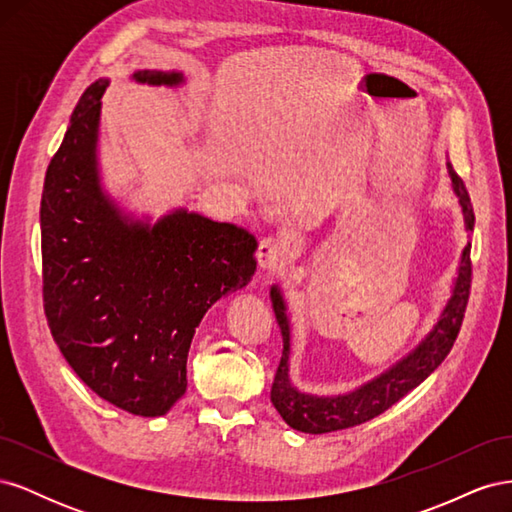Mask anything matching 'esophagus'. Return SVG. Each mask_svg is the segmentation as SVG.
Returning a JSON list of instances; mask_svg holds the SVG:
<instances>
[{"label":"esophagus","mask_w":512,"mask_h":512,"mask_svg":"<svg viewBox=\"0 0 512 512\" xmlns=\"http://www.w3.org/2000/svg\"><path fill=\"white\" fill-rule=\"evenodd\" d=\"M256 256H258V265L265 271H269V269L284 267L292 254H290V245L286 241L277 237H267L260 241Z\"/></svg>","instance_id":"esophagus-1"}]
</instances>
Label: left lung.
Wrapping results in <instances>:
<instances>
[{
    "label": "left lung",
    "instance_id": "8db88e82",
    "mask_svg": "<svg viewBox=\"0 0 512 512\" xmlns=\"http://www.w3.org/2000/svg\"><path fill=\"white\" fill-rule=\"evenodd\" d=\"M448 175L453 181V190L459 198V205L463 211V222L466 230L474 228V209L470 203V194L463 185V179L455 173L453 164L448 162ZM470 282H472V262H470V243L463 247L457 280L453 286V294L448 299L446 307L433 329L425 335V339L418 344L412 352H408L404 359H399L393 367L382 371L380 376L361 384L344 395L333 397H318L299 391L290 380V320L286 314V301L282 290L273 286L271 288V303L273 312L280 324L284 350L282 361L277 365L275 380L271 386V401L275 410L280 412L284 421L297 431L303 433H329L337 429H348L354 425H361L365 421L389 410L393 404L416 389L433 369L446 359L451 352L455 339L459 335L463 314H466V305L470 297Z\"/></svg>",
    "mask_w": 512,
    "mask_h": 512
}]
</instances>
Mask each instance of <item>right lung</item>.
Masks as SVG:
<instances>
[{
	"label": "right lung",
	"mask_w": 512,
	"mask_h": 512,
	"mask_svg": "<svg viewBox=\"0 0 512 512\" xmlns=\"http://www.w3.org/2000/svg\"><path fill=\"white\" fill-rule=\"evenodd\" d=\"M177 87L181 72L138 70ZM108 79L85 89L46 168L42 297L64 359L91 391L136 416H162L188 389L196 327L256 271V237L175 209L156 224L123 213L100 183L98 130Z\"/></svg>",
	"instance_id": "1"
}]
</instances>
